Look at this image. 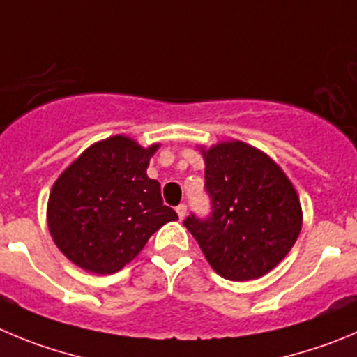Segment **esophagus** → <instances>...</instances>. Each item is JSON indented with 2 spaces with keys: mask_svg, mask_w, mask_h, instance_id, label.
Masks as SVG:
<instances>
[{
  "mask_svg": "<svg viewBox=\"0 0 357 357\" xmlns=\"http://www.w3.org/2000/svg\"><path fill=\"white\" fill-rule=\"evenodd\" d=\"M176 213H178V216L179 218H185V215H186V204H179L178 208H176Z\"/></svg>",
  "mask_w": 357,
  "mask_h": 357,
  "instance_id": "1",
  "label": "esophagus"
}]
</instances>
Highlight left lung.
I'll return each instance as SVG.
<instances>
[{"label": "left lung", "mask_w": 357, "mask_h": 357, "mask_svg": "<svg viewBox=\"0 0 357 357\" xmlns=\"http://www.w3.org/2000/svg\"><path fill=\"white\" fill-rule=\"evenodd\" d=\"M208 216L183 220L211 268L245 282L275 268L298 239L301 206L294 186L269 156L245 142L204 153Z\"/></svg>", "instance_id": "left-lung-1"}]
</instances>
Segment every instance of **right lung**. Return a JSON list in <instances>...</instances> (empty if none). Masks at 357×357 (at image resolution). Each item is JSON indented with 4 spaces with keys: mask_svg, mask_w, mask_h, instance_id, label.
<instances>
[{
    "mask_svg": "<svg viewBox=\"0 0 357 357\" xmlns=\"http://www.w3.org/2000/svg\"><path fill=\"white\" fill-rule=\"evenodd\" d=\"M144 149L116 135L86 149L54 183L47 222L56 246L79 268L111 275L125 268L163 224L178 220L146 169Z\"/></svg>",
    "mask_w": 357,
    "mask_h": 357,
    "instance_id": "obj_1",
    "label": "right lung"
}]
</instances>
